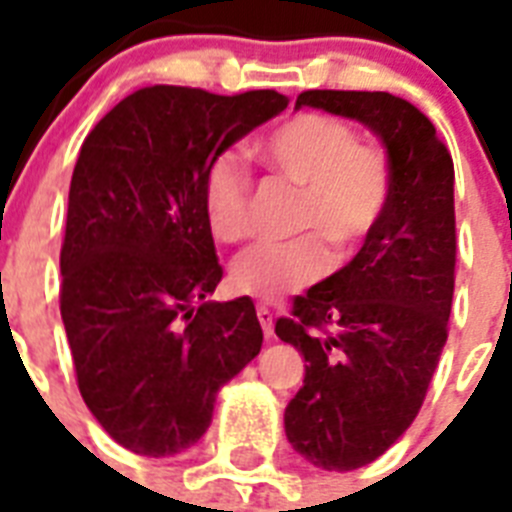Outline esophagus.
<instances>
[{
	"label": "esophagus",
	"mask_w": 512,
	"mask_h": 512,
	"mask_svg": "<svg viewBox=\"0 0 512 512\" xmlns=\"http://www.w3.org/2000/svg\"><path fill=\"white\" fill-rule=\"evenodd\" d=\"M257 319H260V327H263L265 337L273 335V311L268 308V305H257Z\"/></svg>",
	"instance_id": "obj_1"
}]
</instances>
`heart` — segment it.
Masks as SVG:
<instances>
[{
  "label": "heart",
  "instance_id": "b5f03b06",
  "mask_svg": "<svg viewBox=\"0 0 512 512\" xmlns=\"http://www.w3.org/2000/svg\"><path fill=\"white\" fill-rule=\"evenodd\" d=\"M265 170L300 188L289 241L255 244L233 260L231 281L241 295L260 300L308 287L332 268L331 250L345 263L380 231L393 201V162L377 143L358 140L353 124L303 111L257 140ZM252 177L239 156L217 154L201 175V209L212 236L225 244L247 239ZM329 246L333 248L328 249Z\"/></svg>",
  "mask_w": 512,
  "mask_h": 512
}]
</instances>
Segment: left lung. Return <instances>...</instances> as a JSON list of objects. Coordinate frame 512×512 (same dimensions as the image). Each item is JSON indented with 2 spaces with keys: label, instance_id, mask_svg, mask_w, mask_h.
Masks as SVG:
<instances>
[{
  "label": "left lung",
  "instance_id": "left-lung-1",
  "mask_svg": "<svg viewBox=\"0 0 512 512\" xmlns=\"http://www.w3.org/2000/svg\"><path fill=\"white\" fill-rule=\"evenodd\" d=\"M300 106L364 122L393 162L380 231L276 321V335L308 361L284 412L289 444L324 470H356L412 425L446 345L457 265L454 164L428 116L390 92L305 90Z\"/></svg>",
  "mask_w": 512,
  "mask_h": 512
}]
</instances>
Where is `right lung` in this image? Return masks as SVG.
Segmentation results:
<instances>
[{"label":"right lung","instance_id":"right-lung-1","mask_svg":"<svg viewBox=\"0 0 512 512\" xmlns=\"http://www.w3.org/2000/svg\"><path fill=\"white\" fill-rule=\"evenodd\" d=\"M287 103L276 90L154 84L84 138L60 247V316L84 404L130 452L170 457L196 444L217 390L260 353L249 297L204 300L223 265L201 175Z\"/></svg>","mask_w":512,"mask_h":512}]
</instances>
